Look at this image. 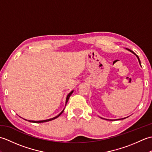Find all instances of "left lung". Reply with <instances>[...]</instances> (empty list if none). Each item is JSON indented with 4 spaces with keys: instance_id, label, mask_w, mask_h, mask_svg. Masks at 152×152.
Masks as SVG:
<instances>
[{
    "instance_id": "8db88e82",
    "label": "left lung",
    "mask_w": 152,
    "mask_h": 152,
    "mask_svg": "<svg viewBox=\"0 0 152 152\" xmlns=\"http://www.w3.org/2000/svg\"><path fill=\"white\" fill-rule=\"evenodd\" d=\"M131 51V50H130ZM131 51V52L132 53H134V55H135V53L133 52V51ZM136 56H137V55H136ZM137 58H138V61H139V63H140V65H141V64H140V59H139V57H138V56H137ZM110 120H111V119H110Z\"/></svg>"
}]
</instances>
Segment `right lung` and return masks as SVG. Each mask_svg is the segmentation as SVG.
Instances as JSON below:
<instances>
[{
	"mask_svg": "<svg viewBox=\"0 0 152 152\" xmlns=\"http://www.w3.org/2000/svg\"><path fill=\"white\" fill-rule=\"evenodd\" d=\"M73 93V91H71L70 93H69V95H67V96H66V103H67V102H68V101H69V97L70 96V95H72V93ZM63 111H64V110H63L61 112L60 114L58 115H57V116H56V117H54V118H51V119H46V120H42V121H32V120H27V119H25V120H27V121H29V122H32V123H44V122H47V121H51V120H53V119H56V118H57L58 117H59V116L62 114V113L63 112Z\"/></svg>",
	"mask_w": 152,
	"mask_h": 152,
	"instance_id": "add662e5",
	"label": "right lung"
}]
</instances>
